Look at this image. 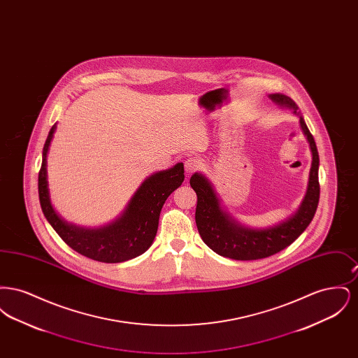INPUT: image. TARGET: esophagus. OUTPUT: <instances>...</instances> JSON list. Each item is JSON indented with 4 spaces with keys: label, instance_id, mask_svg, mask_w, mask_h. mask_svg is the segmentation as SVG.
I'll return each instance as SVG.
<instances>
[{
    "label": "esophagus",
    "instance_id": "34e87169",
    "mask_svg": "<svg viewBox=\"0 0 358 358\" xmlns=\"http://www.w3.org/2000/svg\"><path fill=\"white\" fill-rule=\"evenodd\" d=\"M184 166H185V171H187V174H192V173H194L201 166V162L197 158L190 157L184 162Z\"/></svg>",
    "mask_w": 358,
    "mask_h": 358
}]
</instances>
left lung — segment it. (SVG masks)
Instances as JSON below:
<instances>
[{
	"label": "left lung",
	"mask_w": 358,
	"mask_h": 358,
	"mask_svg": "<svg viewBox=\"0 0 358 358\" xmlns=\"http://www.w3.org/2000/svg\"><path fill=\"white\" fill-rule=\"evenodd\" d=\"M268 98L278 106L292 110V113L299 117L301 129L311 150L313 158L306 194L295 213L268 228L243 225L222 208L220 197L204 174L194 173L190 177V187L197 194L196 224L200 236L212 251L235 260L263 259L289 247L308 227L320 201V155L315 141L308 131L303 117L299 115L298 106L291 98L283 94H270Z\"/></svg>",
	"instance_id": "8db88e82"
}]
</instances>
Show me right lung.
<instances>
[{"label": "right lung", "instance_id": "obj_1", "mask_svg": "<svg viewBox=\"0 0 358 358\" xmlns=\"http://www.w3.org/2000/svg\"><path fill=\"white\" fill-rule=\"evenodd\" d=\"M56 124L52 126L43 149L38 173V199L45 219L57 235L80 255L103 263H120L142 255L153 244L161 209L166 199L184 182V164L149 176L114 222L98 228L80 227L63 220L53 209L48 189L47 155Z\"/></svg>", "mask_w": 358, "mask_h": 358}]
</instances>
